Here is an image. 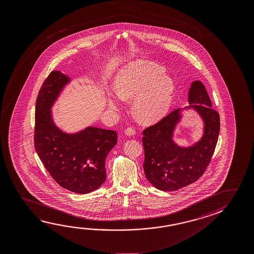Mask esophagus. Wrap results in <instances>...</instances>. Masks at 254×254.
<instances>
[{
	"instance_id": "1",
	"label": "esophagus",
	"mask_w": 254,
	"mask_h": 254,
	"mask_svg": "<svg viewBox=\"0 0 254 254\" xmlns=\"http://www.w3.org/2000/svg\"><path fill=\"white\" fill-rule=\"evenodd\" d=\"M125 133L128 136H132V135L135 134V130L132 127H128L127 128H126Z\"/></svg>"
}]
</instances>
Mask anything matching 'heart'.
<instances>
[{
  "instance_id": "heart-1",
  "label": "heart",
  "mask_w": 254,
  "mask_h": 254,
  "mask_svg": "<svg viewBox=\"0 0 254 254\" xmlns=\"http://www.w3.org/2000/svg\"><path fill=\"white\" fill-rule=\"evenodd\" d=\"M166 69L155 63H129L118 72L114 91L122 99L134 98L133 109L141 121H158L167 113L175 90L174 81L165 74ZM109 107L121 108L120 99L108 97Z\"/></svg>"
}]
</instances>
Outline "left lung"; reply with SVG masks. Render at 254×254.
<instances>
[{
    "instance_id": "1",
    "label": "left lung",
    "mask_w": 254,
    "mask_h": 254,
    "mask_svg": "<svg viewBox=\"0 0 254 254\" xmlns=\"http://www.w3.org/2000/svg\"><path fill=\"white\" fill-rule=\"evenodd\" d=\"M188 108L195 109L204 121V134L194 145L183 148L173 141L175 126L181 120L179 109L142 132L143 170L154 187L173 191L199 179L211 161L220 133V115L203 83L193 81L189 90Z\"/></svg>"
}]
</instances>
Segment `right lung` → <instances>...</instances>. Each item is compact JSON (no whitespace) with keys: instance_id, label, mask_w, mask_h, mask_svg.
<instances>
[{"instance_id":"1","label":"right lung","mask_w":254,"mask_h":254,"mask_svg":"<svg viewBox=\"0 0 254 254\" xmlns=\"http://www.w3.org/2000/svg\"><path fill=\"white\" fill-rule=\"evenodd\" d=\"M70 78L51 71L38 94L35 106L34 148L55 182L64 189L87 194L106 179L105 158L116 145V131L88 127L79 133H65L55 125L52 104Z\"/></svg>"}]
</instances>
